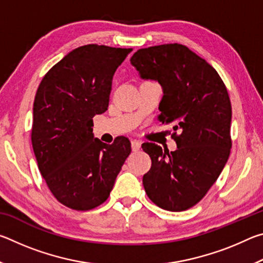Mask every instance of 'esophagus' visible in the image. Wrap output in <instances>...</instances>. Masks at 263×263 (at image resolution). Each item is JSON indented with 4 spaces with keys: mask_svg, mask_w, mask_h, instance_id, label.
Instances as JSON below:
<instances>
[{
    "mask_svg": "<svg viewBox=\"0 0 263 263\" xmlns=\"http://www.w3.org/2000/svg\"><path fill=\"white\" fill-rule=\"evenodd\" d=\"M131 147H132V151H135V152H137V151H139L141 148V141L140 140H132L131 141Z\"/></svg>",
    "mask_w": 263,
    "mask_h": 263,
    "instance_id": "1",
    "label": "esophagus"
}]
</instances>
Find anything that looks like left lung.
I'll list each match as a JSON object with an SVG mask.
<instances>
[{"mask_svg": "<svg viewBox=\"0 0 263 263\" xmlns=\"http://www.w3.org/2000/svg\"><path fill=\"white\" fill-rule=\"evenodd\" d=\"M141 79L161 84L159 121L173 124L177 149L142 144L152 166L142 177L148 198L168 211L196 205L230 157L232 106L225 83L210 64L181 44L140 48L130 59Z\"/></svg>", "mask_w": 263, "mask_h": 263, "instance_id": "1", "label": "left lung"}]
</instances>
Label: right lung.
Here are the masks:
<instances>
[{"instance_id": "right-lung-1", "label": "right lung", "mask_w": 263, "mask_h": 263, "mask_svg": "<svg viewBox=\"0 0 263 263\" xmlns=\"http://www.w3.org/2000/svg\"><path fill=\"white\" fill-rule=\"evenodd\" d=\"M132 48L80 46L48 70L35 92L31 141L38 168L58 202L78 211L104 203L131 153L121 137L108 145L92 118L108 110L112 78Z\"/></svg>"}]
</instances>
